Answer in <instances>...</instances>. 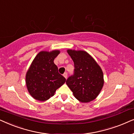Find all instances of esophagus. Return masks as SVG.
I'll use <instances>...</instances> for the list:
<instances>
[{
	"mask_svg": "<svg viewBox=\"0 0 134 134\" xmlns=\"http://www.w3.org/2000/svg\"><path fill=\"white\" fill-rule=\"evenodd\" d=\"M63 75H64V77H65V78H67V72H65V73H64V74Z\"/></svg>",
	"mask_w": 134,
	"mask_h": 134,
	"instance_id": "34e87169",
	"label": "esophagus"
}]
</instances>
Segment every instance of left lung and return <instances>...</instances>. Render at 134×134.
Returning a JSON list of instances; mask_svg holds the SVG:
<instances>
[{
	"label": "left lung",
	"instance_id": "obj_1",
	"mask_svg": "<svg viewBox=\"0 0 134 134\" xmlns=\"http://www.w3.org/2000/svg\"><path fill=\"white\" fill-rule=\"evenodd\" d=\"M74 62V72L66 81L76 99L83 103L97 97L103 85V75L96 60L84 51L68 49Z\"/></svg>",
	"mask_w": 134,
	"mask_h": 134
}]
</instances>
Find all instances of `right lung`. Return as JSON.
I'll return each mask as SVG.
<instances>
[{
  "instance_id": "right-lung-1",
  "label": "right lung",
  "mask_w": 134,
  "mask_h": 134,
  "mask_svg": "<svg viewBox=\"0 0 134 134\" xmlns=\"http://www.w3.org/2000/svg\"><path fill=\"white\" fill-rule=\"evenodd\" d=\"M60 51H41L35 56L26 74V83L32 97L45 101L54 95L66 79L58 72L54 60Z\"/></svg>"
}]
</instances>
